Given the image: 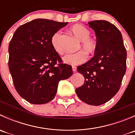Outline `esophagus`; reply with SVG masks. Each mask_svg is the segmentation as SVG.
<instances>
[{"label":"esophagus","instance_id":"esophagus-1","mask_svg":"<svg viewBox=\"0 0 135 135\" xmlns=\"http://www.w3.org/2000/svg\"><path fill=\"white\" fill-rule=\"evenodd\" d=\"M73 71L76 72V66H73Z\"/></svg>","mask_w":135,"mask_h":135}]
</instances>
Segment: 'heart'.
<instances>
[{
  "label": "heart",
  "instance_id": "b5f03b06",
  "mask_svg": "<svg viewBox=\"0 0 135 135\" xmlns=\"http://www.w3.org/2000/svg\"><path fill=\"white\" fill-rule=\"evenodd\" d=\"M72 33L81 42L80 48L84 51H79L76 54H67L63 57L64 62L68 65H78L84 63L87 60V54L92 55L96 53L98 47L97 40L95 38L90 36L91 32L89 28L80 23L74 24L70 27ZM61 32L57 31L54 34L51 38V44L56 53L59 55L63 54L61 44Z\"/></svg>",
  "mask_w": 135,
  "mask_h": 135
}]
</instances>
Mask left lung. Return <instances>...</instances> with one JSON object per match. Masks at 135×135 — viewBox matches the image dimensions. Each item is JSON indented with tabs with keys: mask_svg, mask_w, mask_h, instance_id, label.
Segmentation results:
<instances>
[{
	"mask_svg": "<svg viewBox=\"0 0 135 135\" xmlns=\"http://www.w3.org/2000/svg\"><path fill=\"white\" fill-rule=\"evenodd\" d=\"M88 25L95 31L98 47L91 59L77 67L85 81L76 93L84 103L98 106L108 102L119 91L126 72L127 51L122 34L115 25L104 20H95Z\"/></svg>",
	"mask_w": 135,
	"mask_h": 135,
	"instance_id": "left-lung-1",
	"label": "left lung"
}]
</instances>
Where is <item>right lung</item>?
<instances>
[{"label":"right lung","instance_id":"1","mask_svg":"<svg viewBox=\"0 0 135 135\" xmlns=\"http://www.w3.org/2000/svg\"><path fill=\"white\" fill-rule=\"evenodd\" d=\"M67 22L36 19L17 28L8 46V67L19 95L42 104L54 99L59 81L73 74L51 44L54 34Z\"/></svg>","mask_w":135,"mask_h":135}]
</instances>
